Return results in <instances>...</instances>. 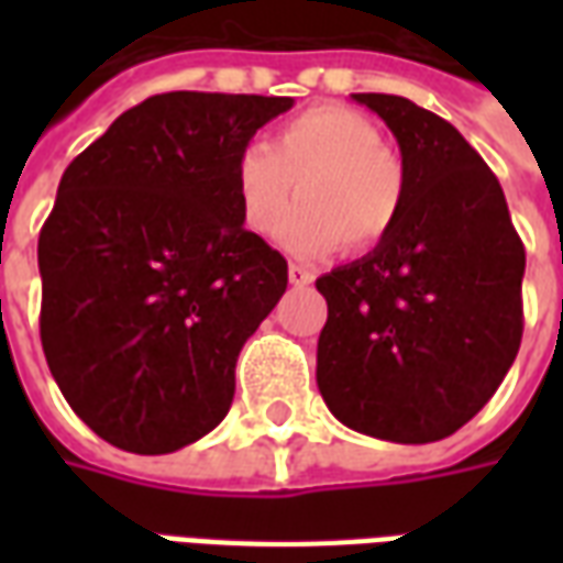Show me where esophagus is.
Instances as JSON below:
<instances>
[{
    "instance_id": "34e87169",
    "label": "esophagus",
    "mask_w": 563,
    "mask_h": 563,
    "mask_svg": "<svg viewBox=\"0 0 563 563\" xmlns=\"http://www.w3.org/2000/svg\"><path fill=\"white\" fill-rule=\"evenodd\" d=\"M289 283H292V286H310V283H313V271L292 262V265H289Z\"/></svg>"
}]
</instances>
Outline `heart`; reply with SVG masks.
<instances>
[{"label": "heart", "instance_id": "b5f03b06", "mask_svg": "<svg viewBox=\"0 0 563 563\" xmlns=\"http://www.w3.org/2000/svg\"><path fill=\"white\" fill-rule=\"evenodd\" d=\"M234 198L246 232L271 238L298 196L305 208L283 229V244L301 256L367 250L395 229L404 208V165L383 144L374 120L346 104H317L246 144L234 156Z\"/></svg>", "mask_w": 563, "mask_h": 563}]
</instances>
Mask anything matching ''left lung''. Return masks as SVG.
Segmentation results:
<instances>
[{"label":"left lung","mask_w":563,"mask_h":563,"mask_svg":"<svg viewBox=\"0 0 563 563\" xmlns=\"http://www.w3.org/2000/svg\"><path fill=\"white\" fill-rule=\"evenodd\" d=\"M401 147L404 208L367 256L322 274V401L346 428L434 443L483 410L521 343L525 246L483 156L404 96L353 92Z\"/></svg>","instance_id":"8db88e82"}]
</instances>
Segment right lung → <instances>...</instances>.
<instances>
[{
	"label": "right lung",
	"mask_w": 563,
	"mask_h": 563,
	"mask_svg": "<svg viewBox=\"0 0 563 563\" xmlns=\"http://www.w3.org/2000/svg\"><path fill=\"white\" fill-rule=\"evenodd\" d=\"M289 108L150 96L63 174L38 234L42 346L68 407L111 446L177 452L229 413L241 346L289 283L241 222L234 156Z\"/></svg>",
	"instance_id": "obj_1"
}]
</instances>
